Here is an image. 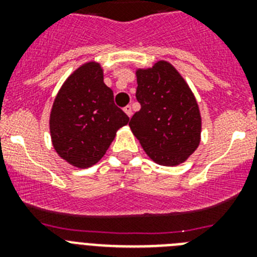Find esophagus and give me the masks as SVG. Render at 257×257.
Listing matches in <instances>:
<instances>
[{"label":"esophagus","mask_w":257,"mask_h":257,"mask_svg":"<svg viewBox=\"0 0 257 257\" xmlns=\"http://www.w3.org/2000/svg\"><path fill=\"white\" fill-rule=\"evenodd\" d=\"M123 112L126 113V114L128 115V117H131V115H133V108H131V105H126V106H124Z\"/></svg>","instance_id":"1"}]
</instances>
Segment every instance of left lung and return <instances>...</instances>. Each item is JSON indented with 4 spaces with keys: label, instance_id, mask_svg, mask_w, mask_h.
Instances as JSON below:
<instances>
[{
    "label": "left lung",
    "instance_id": "obj_1",
    "mask_svg": "<svg viewBox=\"0 0 257 257\" xmlns=\"http://www.w3.org/2000/svg\"><path fill=\"white\" fill-rule=\"evenodd\" d=\"M135 74L142 109L131 118V131L158 165L185 162L198 148L202 131L201 112L189 85L166 60L138 68Z\"/></svg>",
    "mask_w": 257,
    "mask_h": 257
}]
</instances>
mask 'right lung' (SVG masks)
<instances>
[{
    "mask_svg": "<svg viewBox=\"0 0 257 257\" xmlns=\"http://www.w3.org/2000/svg\"><path fill=\"white\" fill-rule=\"evenodd\" d=\"M128 117L115 106L104 83L103 67L87 61L70 74L56 94L50 113V135L59 157L78 169L101 160Z\"/></svg>",
    "mask_w": 257,
    "mask_h": 257,
    "instance_id": "right-lung-1",
    "label": "right lung"
}]
</instances>
